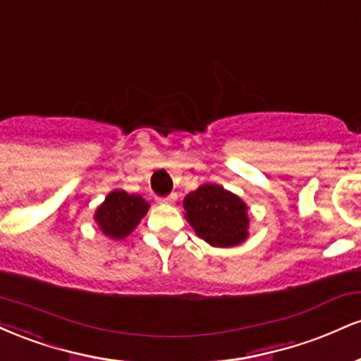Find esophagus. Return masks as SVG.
I'll list each match as a JSON object with an SVG mask.
<instances>
[{
  "instance_id": "34e87169",
  "label": "esophagus",
  "mask_w": 361,
  "mask_h": 361,
  "mask_svg": "<svg viewBox=\"0 0 361 361\" xmlns=\"http://www.w3.org/2000/svg\"><path fill=\"white\" fill-rule=\"evenodd\" d=\"M176 198H178V195L176 193H171V195H168V197L159 198V204H175Z\"/></svg>"
}]
</instances>
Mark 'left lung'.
Wrapping results in <instances>:
<instances>
[{
  "instance_id": "obj_1",
  "label": "left lung",
  "mask_w": 361,
  "mask_h": 361,
  "mask_svg": "<svg viewBox=\"0 0 361 361\" xmlns=\"http://www.w3.org/2000/svg\"><path fill=\"white\" fill-rule=\"evenodd\" d=\"M185 219L210 246L231 247L247 239V205L221 185L207 183L185 197Z\"/></svg>"
}]
</instances>
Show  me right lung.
Here are the masks:
<instances>
[{"label":"right lung","mask_w":361,"mask_h":361,"mask_svg":"<svg viewBox=\"0 0 361 361\" xmlns=\"http://www.w3.org/2000/svg\"><path fill=\"white\" fill-rule=\"evenodd\" d=\"M149 204L140 195L114 190L94 212V222L110 239H126L147 214Z\"/></svg>","instance_id":"1"}]
</instances>
